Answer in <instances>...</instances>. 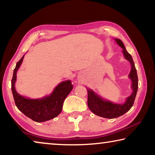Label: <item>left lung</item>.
Returning <instances> with one entry per match:
<instances>
[{
	"mask_svg": "<svg viewBox=\"0 0 155 155\" xmlns=\"http://www.w3.org/2000/svg\"><path fill=\"white\" fill-rule=\"evenodd\" d=\"M117 44L123 49L122 52L125 59L130 63L131 70L128 77L132 81L131 87L133 90V93L130 96H128L124 104H114L111 101H104L94 92L90 89L87 88V105L89 109L92 111L94 114L98 116L104 117V118H115L124 115L125 113L129 111L134 103L136 94H137L138 89V78L134 61L132 57L127 51L125 46L122 41L119 39H115Z\"/></svg>",
	"mask_w": 155,
	"mask_h": 155,
	"instance_id": "1",
	"label": "left lung"
}]
</instances>
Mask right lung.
<instances>
[{
    "label": "right lung",
    "mask_w": 155,
    "mask_h": 155,
    "mask_svg": "<svg viewBox=\"0 0 155 155\" xmlns=\"http://www.w3.org/2000/svg\"><path fill=\"white\" fill-rule=\"evenodd\" d=\"M24 56L16 64L12 80V91L15 105L26 116L35 122H42L54 118L62 111L63 103L73 89L72 82L70 80L63 81L54 88L51 95L41 99H29L20 95L15 89V83L17 71Z\"/></svg>",
    "instance_id": "add662e5"
}]
</instances>
